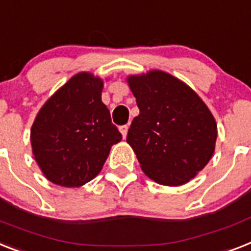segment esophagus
<instances>
[{"instance_id": "esophagus-1", "label": "esophagus", "mask_w": 251, "mask_h": 251, "mask_svg": "<svg viewBox=\"0 0 251 251\" xmlns=\"http://www.w3.org/2000/svg\"><path fill=\"white\" fill-rule=\"evenodd\" d=\"M127 129H129V126L127 125L120 126V132H121L124 138H126V135H127Z\"/></svg>"}]
</instances>
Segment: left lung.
<instances>
[{
  "label": "left lung",
  "mask_w": 251,
  "mask_h": 251,
  "mask_svg": "<svg viewBox=\"0 0 251 251\" xmlns=\"http://www.w3.org/2000/svg\"><path fill=\"white\" fill-rule=\"evenodd\" d=\"M139 115L126 142L147 176L164 185L184 184L211 158L217 124L195 91L161 71L130 76Z\"/></svg>",
  "instance_id": "obj_1"
}]
</instances>
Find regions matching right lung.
Returning <instances> with one entry per match:
<instances>
[{"mask_svg":"<svg viewBox=\"0 0 251 251\" xmlns=\"http://www.w3.org/2000/svg\"><path fill=\"white\" fill-rule=\"evenodd\" d=\"M103 81L78 73L38 112L30 130L34 158L45 176L79 187L99 174L111 147L122 139L101 101Z\"/></svg>","mask_w":251,"mask_h":251,"instance_id":"obj_1","label":"right lung"}]
</instances>
